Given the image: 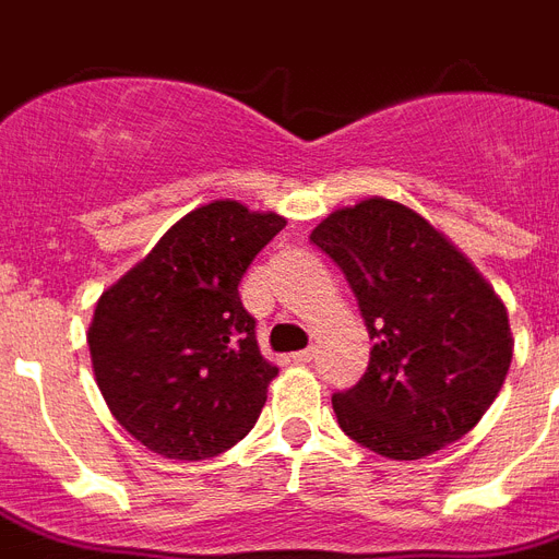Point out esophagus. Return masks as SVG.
<instances>
[{"mask_svg":"<svg viewBox=\"0 0 559 559\" xmlns=\"http://www.w3.org/2000/svg\"><path fill=\"white\" fill-rule=\"evenodd\" d=\"M316 357V350L313 348H305V350H296L293 354V362H310V359Z\"/></svg>","mask_w":559,"mask_h":559,"instance_id":"34e87169","label":"esophagus"}]
</instances>
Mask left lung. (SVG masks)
I'll return each mask as SVG.
<instances>
[{
  "label": "left lung",
  "mask_w": 559,
  "mask_h": 559,
  "mask_svg": "<svg viewBox=\"0 0 559 559\" xmlns=\"http://www.w3.org/2000/svg\"><path fill=\"white\" fill-rule=\"evenodd\" d=\"M310 240L345 272L373 342L362 380L333 394L342 432L397 461L464 438L511 368L502 298L438 228L382 197L328 214Z\"/></svg>",
  "instance_id": "8db88e82"
}]
</instances>
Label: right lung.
Here are the masks:
<instances>
[{"label": "right lung", "mask_w": 559, "mask_h": 559, "mask_svg": "<svg viewBox=\"0 0 559 559\" xmlns=\"http://www.w3.org/2000/svg\"><path fill=\"white\" fill-rule=\"evenodd\" d=\"M287 226L235 200L174 223L92 316V368L116 420L165 459L202 461L252 429L278 368L254 340L237 284Z\"/></svg>", "instance_id": "obj_1"}]
</instances>
